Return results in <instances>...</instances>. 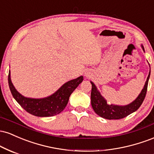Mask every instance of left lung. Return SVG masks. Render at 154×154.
<instances>
[{
  "mask_svg": "<svg viewBox=\"0 0 154 154\" xmlns=\"http://www.w3.org/2000/svg\"><path fill=\"white\" fill-rule=\"evenodd\" d=\"M144 50V48H143ZM150 73L148 76L147 80L145 84L143 89L142 90L141 93H140L136 99L132 103L127 106H115V105H109L106 100L102 97L100 93L97 90L96 87L93 82L92 84V91H91V105L93 110L98 116H101L106 119H120L122 118L126 117L130 114L133 113L134 111H137L139 109L141 104L143 103L146 97V92H147L148 79L150 77Z\"/></svg>",
  "mask_w": 154,
  "mask_h": 154,
  "instance_id": "1",
  "label": "left lung"
}]
</instances>
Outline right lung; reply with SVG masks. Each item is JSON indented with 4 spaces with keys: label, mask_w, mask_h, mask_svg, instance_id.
<instances>
[{
    "label": "right lung",
    "mask_w": 154,
    "mask_h": 154,
    "mask_svg": "<svg viewBox=\"0 0 154 154\" xmlns=\"http://www.w3.org/2000/svg\"><path fill=\"white\" fill-rule=\"evenodd\" d=\"M8 80L11 93L19 105L32 115L45 117L57 115L65 109L70 95L82 82L83 77L80 76L78 78L69 81L52 95L40 99L26 98L19 93L11 80L10 72Z\"/></svg>",
    "instance_id": "right-lung-1"
}]
</instances>
